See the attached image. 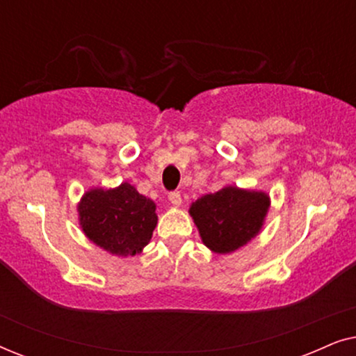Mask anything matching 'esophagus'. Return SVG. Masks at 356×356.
<instances>
[{
  "label": "esophagus",
  "instance_id": "34e87169",
  "mask_svg": "<svg viewBox=\"0 0 356 356\" xmlns=\"http://www.w3.org/2000/svg\"><path fill=\"white\" fill-rule=\"evenodd\" d=\"M168 201L172 202L175 207L181 206V193H179V191H172V193L168 194Z\"/></svg>",
  "mask_w": 356,
  "mask_h": 356
}]
</instances>
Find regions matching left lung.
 Here are the masks:
<instances>
[{
  "instance_id": "obj_1",
  "label": "left lung",
  "mask_w": 356,
  "mask_h": 356,
  "mask_svg": "<svg viewBox=\"0 0 356 356\" xmlns=\"http://www.w3.org/2000/svg\"><path fill=\"white\" fill-rule=\"evenodd\" d=\"M269 206L266 193L225 186L199 197L191 204L189 213L204 245L217 254H227L261 232Z\"/></svg>"
}]
</instances>
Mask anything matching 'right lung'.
Returning <instances> with one entry per match:
<instances>
[{
    "label": "right lung",
    "mask_w": 356,
    "mask_h": 356,
    "mask_svg": "<svg viewBox=\"0 0 356 356\" xmlns=\"http://www.w3.org/2000/svg\"><path fill=\"white\" fill-rule=\"evenodd\" d=\"M77 212L86 236L115 256L139 254L157 225L155 202L129 183L90 189L82 196Z\"/></svg>",
    "instance_id": "add662e5"
}]
</instances>
